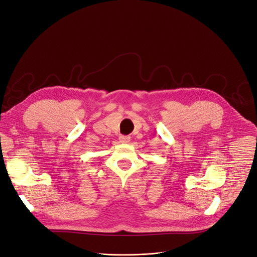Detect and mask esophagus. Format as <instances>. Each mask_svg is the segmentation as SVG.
Returning <instances> with one entry per match:
<instances>
[{
    "mask_svg": "<svg viewBox=\"0 0 257 257\" xmlns=\"http://www.w3.org/2000/svg\"><path fill=\"white\" fill-rule=\"evenodd\" d=\"M119 141L121 144H128L130 142V136H120Z\"/></svg>",
    "mask_w": 257,
    "mask_h": 257,
    "instance_id": "34e87169",
    "label": "esophagus"
}]
</instances>
